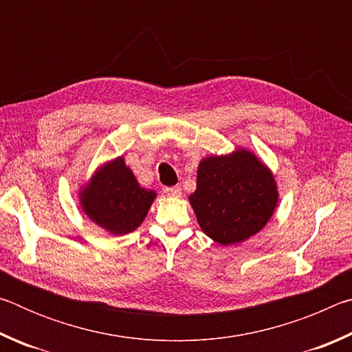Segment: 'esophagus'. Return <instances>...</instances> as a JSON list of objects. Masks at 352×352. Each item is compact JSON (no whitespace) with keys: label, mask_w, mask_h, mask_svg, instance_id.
<instances>
[{"label":"esophagus","mask_w":352,"mask_h":352,"mask_svg":"<svg viewBox=\"0 0 352 352\" xmlns=\"http://www.w3.org/2000/svg\"><path fill=\"white\" fill-rule=\"evenodd\" d=\"M163 192L166 195H169V197H180V195H182V188L180 186H169V188H164Z\"/></svg>","instance_id":"1"}]
</instances>
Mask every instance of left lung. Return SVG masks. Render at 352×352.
I'll use <instances>...</instances> for the list:
<instances>
[{
	"label": "left lung",
	"instance_id": "1",
	"mask_svg": "<svg viewBox=\"0 0 352 352\" xmlns=\"http://www.w3.org/2000/svg\"><path fill=\"white\" fill-rule=\"evenodd\" d=\"M200 228L220 245L248 239L269 222L278 192L272 172L253 153L206 158L189 197Z\"/></svg>",
	"mask_w": 352,
	"mask_h": 352
}]
</instances>
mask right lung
Segmentation results:
<instances>
[{
	"mask_svg": "<svg viewBox=\"0 0 352 352\" xmlns=\"http://www.w3.org/2000/svg\"><path fill=\"white\" fill-rule=\"evenodd\" d=\"M153 199V190L141 188L124 160L118 158L83 190L82 206L93 222L119 236L138 228Z\"/></svg>",
	"mask_w": 352,
	"mask_h": 352,
	"instance_id": "right-lung-1",
	"label": "right lung"
}]
</instances>
